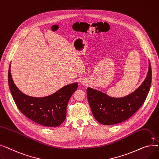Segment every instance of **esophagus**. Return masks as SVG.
<instances>
[{
	"instance_id": "esophagus-1",
	"label": "esophagus",
	"mask_w": 159,
	"mask_h": 159,
	"mask_svg": "<svg viewBox=\"0 0 159 159\" xmlns=\"http://www.w3.org/2000/svg\"><path fill=\"white\" fill-rule=\"evenodd\" d=\"M81 83H82V84H83V85H85V84H86L85 82H84V81H82Z\"/></svg>"
}]
</instances>
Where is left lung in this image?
<instances>
[{
  "label": "left lung",
  "mask_w": 159,
  "mask_h": 159,
  "mask_svg": "<svg viewBox=\"0 0 159 159\" xmlns=\"http://www.w3.org/2000/svg\"><path fill=\"white\" fill-rule=\"evenodd\" d=\"M152 83V68L144 81L132 93L122 98H113L92 88H87V97L95 119L103 125H113L126 120L145 102Z\"/></svg>",
  "instance_id": "1"
}]
</instances>
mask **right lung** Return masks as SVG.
I'll return each instance as SVG.
<instances>
[{
    "instance_id": "1",
    "label": "right lung",
    "mask_w": 159,
    "mask_h": 159,
    "mask_svg": "<svg viewBox=\"0 0 159 159\" xmlns=\"http://www.w3.org/2000/svg\"><path fill=\"white\" fill-rule=\"evenodd\" d=\"M8 84L14 101L20 112L31 120L48 127L58 126L64 121L67 105L78 87V84L75 82L48 97H30L22 93L14 84L10 65L8 71Z\"/></svg>"
}]
</instances>
